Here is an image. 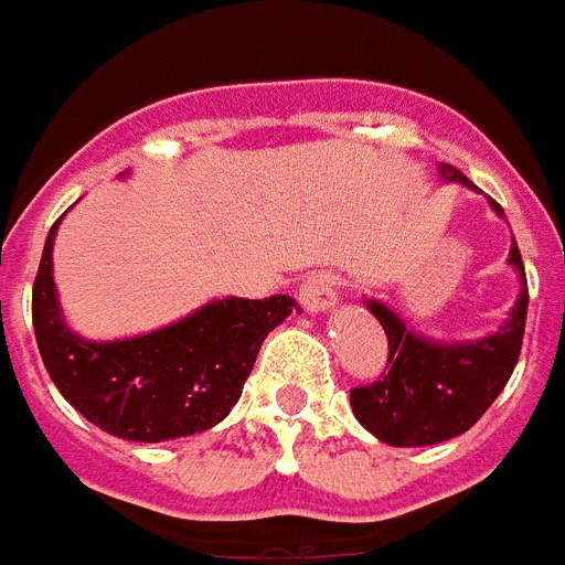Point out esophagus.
Listing matches in <instances>:
<instances>
[{
	"mask_svg": "<svg viewBox=\"0 0 565 565\" xmlns=\"http://www.w3.org/2000/svg\"><path fill=\"white\" fill-rule=\"evenodd\" d=\"M338 295H341V277L332 274V270H318L311 277L303 279L300 286V306H303L309 315H318V311H329L338 303Z\"/></svg>",
	"mask_w": 565,
	"mask_h": 565,
	"instance_id": "obj_1",
	"label": "esophagus"
}]
</instances>
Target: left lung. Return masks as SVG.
<instances>
[{"mask_svg":"<svg viewBox=\"0 0 565 565\" xmlns=\"http://www.w3.org/2000/svg\"><path fill=\"white\" fill-rule=\"evenodd\" d=\"M446 183H463L461 171L440 162ZM502 218L504 210L490 198ZM519 277V297L499 332L476 341H435L405 327L394 309L367 300V309L387 335V364L373 385L353 387L350 405L361 426L387 446H431L452 440L476 426L493 399L504 391L519 361L527 315V279L516 242L511 259Z\"/></svg>","mask_w":565,"mask_h":565,"instance_id":"8db88e82","label":"left lung"}]
</instances>
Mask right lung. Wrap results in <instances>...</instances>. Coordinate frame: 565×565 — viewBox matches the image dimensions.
Segmentation results:
<instances>
[{
	"instance_id": "obj_1",
	"label": "right lung",
	"mask_w": 565,
	"mask_h": 565,
	"mask_svg": "<svg viewBox=\"0 0 565 565\" xmlns=\"http://www.w3.org/2000/svg\"><path fill=\"white\" fill-rule=\"evenodd\" d=\"M49 230L31 318L40 355L63 399L93 426L134 444H160L218 426L238 403L262 341L291 315L286 295L210 300L186 318L137 338L89 341L63 320Z\"/></svg>"
}]
</instances>
